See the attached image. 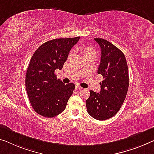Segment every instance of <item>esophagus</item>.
Returning a JSON list of instances; mask_svg holds the SVG:
<instances>
[{"label": "esophagus", "mask_w": 154, "mask_h": 154, "mask_svg": "<svg viewBox=\"0 0 154 154\" xmlns=\"http://www.w3.org/2000/svg\"><path fill=\"white\" fill-rule=\"evenodd\" d=\"M75 89H76L77 90H80V89H82V88L80 86V85H75Z\"/></svg>", "instance_id": "obj_1"}]
</instances>
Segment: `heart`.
Wrapping results in <instances>:
<instances>
[{
  "instance_id": "1",
  "label": "heart",
  "mask_w": 154,
  "mask_h": 154,
  "mask_svg": "<svg viewBox=\"0 0 154 154\" xmlns=\"http://www.w3.org/2000/svg\"><path fill=\"white\" fill-rule=\"evenodd\" d=\"M83 53L85 54V56H91V55H96V52L95 50L92 48L91 47H87L83 49ZM74 55V51H71L69 55V58H71L72 56Z\"/></svg>"
}]
</instances>
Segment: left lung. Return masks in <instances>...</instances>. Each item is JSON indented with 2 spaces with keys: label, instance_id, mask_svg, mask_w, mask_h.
<instances>
[{
  "label": "left lung",
  "instance_id": "left-lung-1",
  "mask_svg": "<svg viewBox=\"0 0 154 154\" xmlns=\"http://www.w3.org/2000/svg\"><path fill=\"white\" fill-rule=\"evenodd\" d=\"M101 49L98 74L103 76L100 94L92 90L86 100L87 112L98 120H105L116 114L124 103L129 79L126 58L122 51L108 41L94 38Z\"/></svg>",
  "mask_w": 154,
  "mask_h": 154
}]
</instances>
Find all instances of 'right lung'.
Listing matches in <instances>:
<instances>
[{"mask_svg":"<svg viewBox=\"0 0 154 154\" xmlns=\"http://www.w3.org/2000/svg\"><path fill=\"white\" fill-rule=\"evenodd\" d=\"M80 37L57 38L41 45L31 58L25 75V87L35 112L46 118L62 113L75 89L64 84L54 72L61 70L69 52Z\"/></svg>","mask_w":154,"mask_h":154,"instance_id":"add662e5","label":"right lung"}]
</instances>
